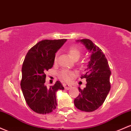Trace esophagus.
I'll use <instances>...</instances> for the list:
<instances>
[{
  "label": "esophagus",
  "instance_id": "obj_1",
  "mask_svg": "<svg viewBox=\"0 0 131 131\" xmlns=\"http://www.w3.org/2000/svg\"><path fill=\"white\" fill-rule=\"evenodd\" d=\"M64 89H65V90H70V89H71V88H72V86H70V85H69V84H64Z\"/></svg>",
  "mask_w": 131,
  "mask_h": 131
}]
</instances>
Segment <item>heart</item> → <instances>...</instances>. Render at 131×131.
Here are the masks:
<instances>
[{"mask_svg":"<svg viewBox=\"0 0 131 131\" xmlns=\"http://www.w3.org/2000/svg\"><path fill=\"white\" fill-rule=\"evenodd\" d=\"M68 53L72 57L73 59L77 61L78 65L80 67H83L85 64L86 61L84 59H81L79 60L78 59L80 58L82 54V50L81 48L78 46H71L68 49ZM57 54H56L54 58V62L57 63ZM77 76V73L75 71H70L68 70H62L58 73V77L61 81L68 83L72 80L74 77Z\"/></svg>","mask_w":131,"mask_h":131,"instance_id":"1","label":"heart"}]
</instances>
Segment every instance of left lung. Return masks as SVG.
Wrapping results in <instances>:
<instances>
[{
  "mask_svg": "<svg viewBox=\"0 0 131 131\" xmlns=\"http://www.w3.org/2000/svg\"><path fill=\"white\" fill-rule=\"evenodd\" d=\"M91 52L86 71L81 78L86 79L84 89L79 88L80 93L74 101L78 110L92 112L98 109L105 101L111 89V70L104 53L90 39L79 40Z\"/></svg>",
  "mask_w": 131,
  "mask_h": 131,
  "instance_id": "8db88e82",
  "label": "left lung"
}]
</instances>
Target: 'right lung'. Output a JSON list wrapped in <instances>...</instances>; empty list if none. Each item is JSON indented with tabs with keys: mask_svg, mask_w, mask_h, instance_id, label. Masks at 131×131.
Segmentation results:
<instances>
[{
	"mask_svg": "<svg viewBox=\"0 0 131 131\" xmlns=\"http://www.w3.org/2000/svg\"><path fill=\"white\" fill-rule=\"evenodd\" d=\"M67 39L43 40L28 50L21 68L20 86L26 103L38 114H48L57 106L56 92L64 90L61 82L45 85V72L52 68L55 53Z\"/></svg>",
	"mask_w": 131,
	"mask_h": 131,
	"instance_id": "obj_1",
	"label": "right lung"
}]
</instances>
